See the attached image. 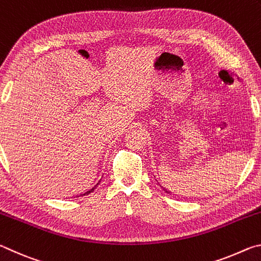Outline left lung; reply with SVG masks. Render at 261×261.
<instances>
[{"label": "left lung", "mask_w": 261, "mask_h": 261, "mask_svg": "<svg viewBox=\"0 0 261 261\" xmlns=\"http://www.w3.org/2000/svg\"><path fill=\"white\" fill-rule=\"evenodd\" d=\"M166 192H168V191H166Z\"/></svg>", "instance_id": "obj_1"}]
</instances>
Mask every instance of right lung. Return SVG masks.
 Segmentation results:
<instances>
[{
	"mask_svg": "<svg viewBox=\"0 0 261 261\" xmlns=\"http://www.w3.org/2000/svg\"><path fill=\"white\" fill-rule=\"evenodd\" d=\"M95 188H93V189H92V190H90V191H87L86 193H84V194H82V196H86V194H88V193H91L92 191H93V190H94Z\"/></svg>",
	"mask_w": 261,
	"mask_h": 261,
	"instance_id": "obj_1",
	"label": "right lung"
}]
</instances>
